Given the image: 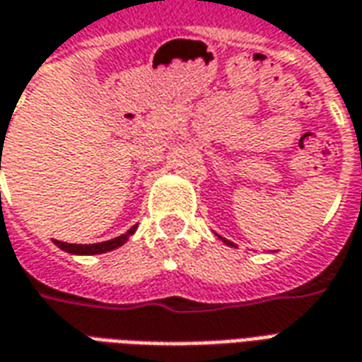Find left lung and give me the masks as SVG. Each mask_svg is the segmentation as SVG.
<instances>
[{"mask_svg": "<svg viewBox=\"0 0 362 362\" xmlns=\"http://www.w3.org/2000/svg\"><path fill=\"white\" fill-rule=\"evenodd\" d=\"M219 238H221V240H223V243L227 244V246H233V248H236V244H233V243H230V240H227V238H223V236H219Z\"/></svg>", "mask_w": 362, "mask_h": 362, "instance_id": "left-lung-1", "label": "left lung"}]
</instances>
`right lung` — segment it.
Returning a JSON list of instances; mask_svg holds the SVG:
<instances>
[{
    "label": "right lung",
    "mask_w": 362,
    "mask_h": 362,
    "mask_svg": "<svg viewBox=\"0 0 362 362\" xmlns=\"http://www.w3.org/2000/svg\"><path fill=\"white\" fill-rule=\"evenodd\" d=\"M1 168V166H0ZM135 227H132L127 230L126 235L116 236V238H112V240H104V243H96V244H69V243H62V240H54V244L62 248L64 252H69V254H75V256H93V254H104V252H110L119 248L122 244L127 243V238L134 235Z\"/></svg>",
    "instance_id": "1"
}]
</instances>
